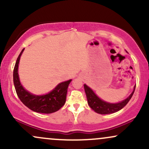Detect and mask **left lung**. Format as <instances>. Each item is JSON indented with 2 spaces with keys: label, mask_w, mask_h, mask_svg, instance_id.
<instances>
[{
  "label": "left lung",
  "mask_w": 149,
  "mask_h": 149,
  "mask_svg": "<svg viewBox=\"0 0 149 149\" xmlns=\"http://www.w3.org/2000/svg\"><path fill=\"white\" fill-rule=\"evenodd\" d=\"M135 87L134 88V90L132 92V94L127 97L126 100H125L123 102H120L118 104H111L108 102H104V101L100 100L98 97L94 93V92L87 86L86 85H84V89L85 94H86L87 100H88V103L90 108L92 110L95 111L97 113L100 114H110L118 111L122 109L124 107H125L126 104L128 103L130 99L132 97L134 94Z\"/></svg>",
  "instance_id": "1"
}]
</instances>
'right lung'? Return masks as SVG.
<instances>
[{"label":"right lung","instance_id":"add662e5","mask_svg":"<svg viewBox=\"0 0 149 149\" xmlns=\"http://www.w3.org/2000/svg\"><path fill=\"white\" fill-rule=\"evenodd\" d=\"M23 49L18 56L13 71V81L17 95L21 102L31 110L41 113H52L60 109L66 102V94L71 80L59 83L52 91L45 95H33L24 90L18 76V66Z\"/></svg>","mask_w":149,"mask_h":149}]
</instances>
